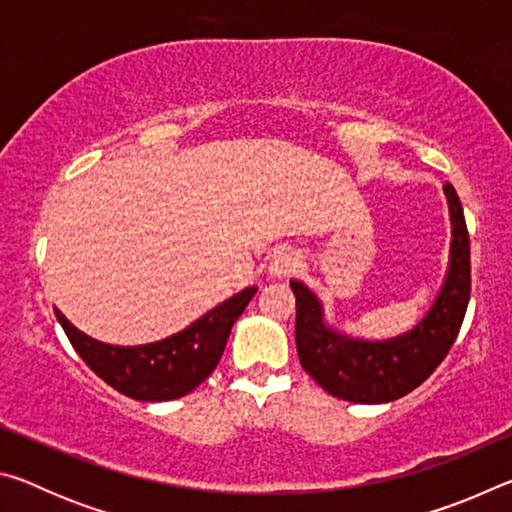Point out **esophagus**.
Masks as SVG:
<instances>
[{"mask_svg":"<svg viewBox=\"0 0 512 512\" xmlns=\"http://www.w3.org/2000/svg\"><path fill=\"white\" fill-rule=\"evenodd\" d=\"M298 266V255L293 253L291 248H280L275 250V255L271 259V273L275 277H287L293 273V268Z\"/></svg>","mask_w":512,"mask_h":512,"instance_id":"obj_1","label":"esophagus"}]
</instances>
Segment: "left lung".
I'll return each instance as SVG.
<instances>
[{
  "label": "left lung",
  "mask_w": 512,
  "mask_h": 512,
  "mask_svg": "<svg viewBox=\"0 0 512 512\" xmlns=\"http://www.w3.org/2000/svg\"><path fill=\"white\" fill-rule=\"evenodd\" d=\"M452 216L449 271L436 302L411 332L388 341H359L323 323L318 298L302 282L296 296V348L302 368L329 395L354 404L400 400L418 388L447 357L470 302V235L456 189L445 183Z\"/></svg>",
  "instance_id": "obj_1"
}]
</instances>
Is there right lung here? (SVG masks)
Masks as SVG:
<instances>
[{
	"mask_svg": "<svg viewBox=\"0 0 512 512\" xmlns=\"http://www.w3.org/2000/svg\"><path fill=\"white\" fill-rule=\"evenodd\" d=\"M255 293V287L239 291L183 332L137 348H121L90 339L58 309L56 318L79 357L115 391L137 402H167L192 393L212 375L216 363L221 361L232 325L244 314Z\"/></svg>",
	"mask_w": 512,
	"mask_h": 512,
	"instance_id": "right-lung-1",
	"label": "right lung"
}]
</instances>
